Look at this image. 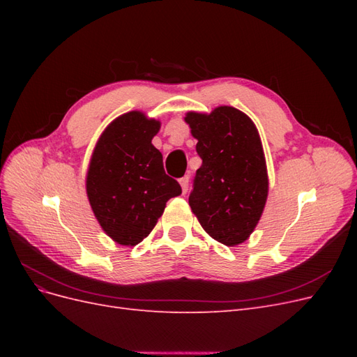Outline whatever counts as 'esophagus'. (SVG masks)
Returning <instances> with one entry per match:
<instances>
[{"label": "esophagus", "instance_id": "obj_1", "mask_svg": "<svg viewBox=\"0 0 357 357\" xmlns=\"http://www.w3.org/2000/svg\"><path fill=\"white\" fill-rule=\"evenodd\" d=\"M178 181H180V186H181L183 193H186V192H188V188H189V176L181 177Z\"/></svg>", "mask_w": 357, "mask_h": 357}]
</instances>
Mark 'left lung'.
Returning a JSON list of instances; mask_svg holds the SVG:
<instances>
[{"instance_id":"8db88e82","label":"left lung","mask_w":357,"mask_h":357,"mask_svg":"<svg viewBox=\"0 0 357 357\" xmlns=\"http://www.w3.org/2000/svg\"><path fill=\"white\" fill-rule=\"evenodd\" d=\"M202 165L189 205L205 232L225 245L244 243L261 219L268 176L257 129L250 117L223 105L210 114L188 113Z\"/></svg>"}]
</instances>
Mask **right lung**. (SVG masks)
Wrapping results in <instances>:
<instances>
[{"label": "right lung", "mask_w": 357, "mask_h": 357, "mask_svg": "<svg viewBox=\"0 0 357 357\" xmlns=\"http://www.w3.org/2000/svg\"><path fill=\"white\" fill-rule=\"evenodd\" d=\"M159 128L155 119L129 112L107 126L93 150L86 192L101 228L122 245L142 243L167 201L181 193L152 144Z\"/></svg>", "instance_id": "obj_1"}]
</instances>
